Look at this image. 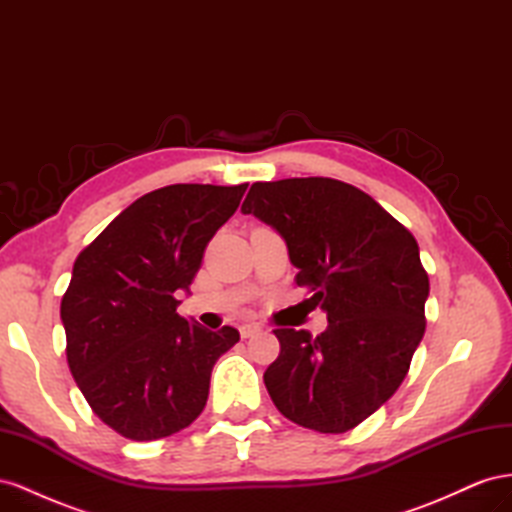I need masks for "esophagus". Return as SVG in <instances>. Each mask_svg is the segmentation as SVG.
Instances as JSON below:
<instances>
[{"mask_svg":"<svg viewBox=\"0 0 512 512\" xmlns=\"http://www.w3.org/2000/svg\"><path fill=\"white\" fill-rule=\"evenodd\" d=\"M239 331H241V337H254V335H258L262 329L258 327V324H241L239 327Z\"/></svg>","mask_w":512,"mask_h":512,"instance_id":"1","label":"esophagus"}]
</instances>
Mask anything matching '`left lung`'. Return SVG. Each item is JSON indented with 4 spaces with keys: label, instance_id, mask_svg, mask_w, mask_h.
<instances>
[{
    "label": "left lung",
    "instance_id": "8db88e82",
    "mask_svg": "<svg viewBox=\"0 0 512 512\" xmlns=\"http://www.w3.org/2000/svg\"><path fill=\"white\" fill-rule=\"evenodd\" d=\"M241 211L284 239L307 303L329 320L316 337L273 331V404L292 423L344 433L393 397L423 339L429 277L418 243L369 194L327 177L254 183Z\"/></svg>",
    "mask_w": 512,
    "mask_h": 512
}]
</instances>
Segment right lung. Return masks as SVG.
<instances>
[{
  "mask_svg": "<svg viewBox=\"0 0 512 512\" xmlns=\"http://www.w3.org/2000/svg\"><path fill=\"white\" fill-rule=\"evenodd\" d=\"M247 183H175L123 209L79 254L61 299L66 354L87 404L123 438L173 436L203 412L215 361L239 331L177 314L205 247Z\"/></svg>",
  "mask_w": 512,
  "mask_h": 512,
  "instance_id": "1",
  "label": "right lung"
}]
</instances>
